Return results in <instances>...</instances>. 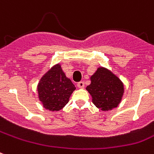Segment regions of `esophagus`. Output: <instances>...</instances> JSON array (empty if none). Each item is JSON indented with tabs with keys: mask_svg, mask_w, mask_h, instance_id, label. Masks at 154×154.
<instances>
[{
	"mask_svg": "<svg viewBox=\"0 0 154 154\" xmlns=\"http://www.w3.org/2000/svg\"><path fill=\"white\" fill-rule=\"evenodd\" d=\"M77 86L80 89H83V88L85 87V83H84V82H79L77 83Z\"/></svg>",
	"mask_w": 154,
	"mask_h": 154,
	"instance_id": "esophagus-1",
	"label": "esophagus"
}]
</instances>
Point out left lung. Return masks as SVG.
Here are the masks:
<instances>
[{"mask_svg":"<svg viewBox=\"0 0 154 154\" xmlns=\"http://www.w3.org/2000/svg\"><path fill=\"white\" fill-rule=\"evenodd\" d=\"M91 83L86 90L92 96V102L102 111L116 108L124 94V84L115 74L105 68H98L90 77Z\"/></svg>","mask_w":154,"mask_h":154,"instance_id":"left-lung-1","label":"left lung"}]
</instances>
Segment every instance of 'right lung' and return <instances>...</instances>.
I'll return each mask as SVG.
<instances>
[{
  "label": "right lung",
  "mask_w": 154,
  "mask_h": 154,
  "mask_svg": "<svg viewBox=\"0 0 154 154\" xmlns=\"http://www.w3.org/2000/svg\"><path fill=\"white\" fill-rule=\"evenodd\" d=\"M75 89V85L58 64L43 75L38 82V98L47 110L60 111L69 103Z\"/></svg>",
  "instance_id": "1"
}]
</instances>
